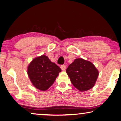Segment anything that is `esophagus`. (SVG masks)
Listing matches in <instances>:
<instances>
[{"instance_id":"esophagus-1","label":"esophagus","mask_w":121,"mask_h":121,"mask_svg":"<svg viewBox=\"0 0 121 121\" xmlns=\"http://www.w3.org/2000/svg\"><path fill=\"white\" fill-rule=\"evenodd\" d=\"M61 69L62 70H65V69H66V66L65 65H61Z\"/></svg>"}]
</instances>
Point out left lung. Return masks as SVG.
<instances>
[{"instance_id": "left-lung-1", "label": "left lung", "mask_w": 121, "mask_h": 121, "mask_svg": "<svg viewBox=\"0 0 121 121\" xmlns=\"http://www.w3.org/2000/svg\"><path fill=\"white\" fill-rule=\"evenodd\" d=\"M66 73L73 85L81 92L92 89L99 75L95 65L82 58L76 59L67 68Z\"/></svg>"}]
</instances>
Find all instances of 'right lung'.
<instances>
[{"label": "right lung", "mask_w": 121, "mask_h": 121, "mask_svg": "<svg viewBox=\"0 0 121 121\" xmlns=\"http://www.w3.org/2000/svg\"><path fill=\"white\" fill-rule=\"evenodd\" d=\"M61 69L45 55L36 57L28 66L27 73L35 87L42 91L50 87Z\"/></svg>", "instance_id": "obj_1"}]
</instances>
